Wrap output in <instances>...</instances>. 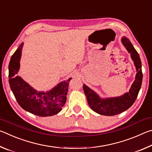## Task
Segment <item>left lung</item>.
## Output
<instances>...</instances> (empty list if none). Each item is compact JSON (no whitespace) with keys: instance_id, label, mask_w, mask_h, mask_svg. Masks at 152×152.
Returning <instances> with one entry per match:
<instances>
[{"instance_id":"8db88e82","label":"left lung","mask_w":152,"mask_h":152,"mask_svg":"<svg viewBox=\"0 0 152 152\" xmlns=\"http://www.w3.org/2000/svg\"><path fill=\"white\" fill-rule=\"evenodd\" d=\"M121 42L128 52L131 53V58L134 62L137 71L135 80L131 86L129 91L121 96L101 99L96 92L85 84L83 85L84 92L91 109L94 112L105 116L118 115L132 107L137 99L142 83L143 74L140 56L127 37H122Z\"/></svg>"}]
</instances>
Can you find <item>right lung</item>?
I'll use <instances>...</instances> for the list:
<instances>
[{"mask_svg": "<svg viewBox=\"0 0 152 152\" xmlns=\"http://www.w3.org/2000/svg\"><path fill=\"white\" fill-rule=\"evenodd\" d=\"M23 43L11 56L9 65L10 87L21 108L39 117L52 116L60 112L66 102V95L71 78L61 82L47 92L37 91L17 76Z\"/></svg>", "mask_w": 152, "mask_h": 152, "instance_id": "obj_1", "label": "right lung"}]
</instances>
